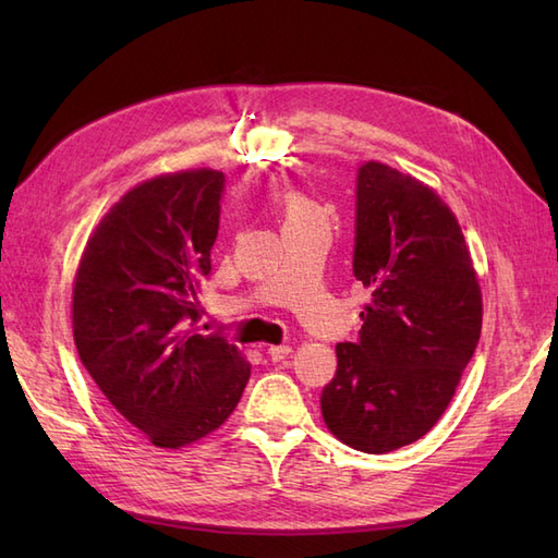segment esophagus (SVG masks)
Wrapping results in <instances>:
<instances>
[{
    "label": "esophagus",
    "instance_id": "34e87169",
    "mask_svg": "<svg viewBox=\"0 0 558 558\" xmlns=\"http://www.w3.org/2000/svg\"><path fill=\"white\" fill-rule=\"evenodd\" d=\"M290 352H292L290 345H270V348L266 350V354H268V357H270L272 362H282V360L288 357Z\"/></svg>",
    "mask_w": 558,
    "mask_h": 558
}]
</instances>
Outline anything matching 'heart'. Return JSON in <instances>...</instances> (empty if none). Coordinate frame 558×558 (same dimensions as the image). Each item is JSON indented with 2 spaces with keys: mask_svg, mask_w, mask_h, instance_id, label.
<instances>
[{
  "mask_svg": "<svg viewBox=\"0 0 558 558\" xmlns=\"http://www.w3.org/2000/svg\"><path fill=\"white\" fill-rule=\"evenodd\" d=\"M298 218H322L318 216V208L306 201L304 196H290L288 201V220H298Z\"/></svg>",
  "mask_w": 558,
  "mask_h": 558,
  "instance_id": "b5f03b06",
  "label": "heart"
}]
</instances>
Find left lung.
<instances>
[{
	"label": "left lung",
	"instance_id": "1",
	"mask_svg": "<svg viewBox=\"0 0 558 558\" xmlns=\"http://www.w3.org/2000/svg\"><path fill=\"white\" fill-rule=\"evenodd\" d=\"M352 272L372 298L322 393L324 422L362 453L417 441L441 417L482 330L465 236L429 186L364 162L354 189Z\"/></svg>",
	"mask_w": 558,
	"mask_h": 558
}]
</instances>
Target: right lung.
Wrapping results in <instances>:
<instances>
[{"label":"right lung","instance_id":"right-lung-1","mask_svg":"<svg viewBox=\"0 0 558 558\" xmlns=\"http://www.w3.org/2000/svg\"><path fill=\"white\" fill-rule=\"evenodd\" d=\"M225 174L189 170L134 186L90 234L74 282L81 364L153 446L180 448L230 417L252 374L218 333H198Z\"/></svg>","mask_w":558,"mask_h":558}]
</instances>
